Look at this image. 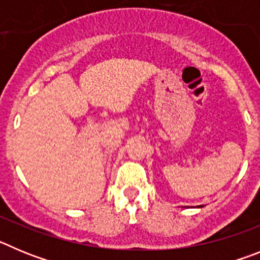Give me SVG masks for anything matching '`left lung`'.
<instances>
[{"label":"left lung","mask_w":260,"mask_h":260,"mask_svg":"<svg viewBox=\"0 0 260 260\" xmlns=\"http://www.w3.org/2000/svg\"><path fill=\"white\" fill-rule=\"evenodd\" d=\"M198 207H199V208H201V207H203V206H198Z\"/></svg>","instance_id":"obj_1"}]
</instances>
